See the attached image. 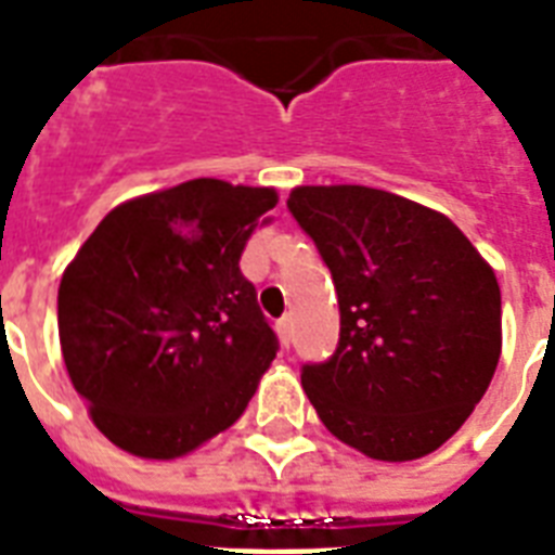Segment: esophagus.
Segmentation results:
<instances>
[{
	"label": "esophagus",
	"instance_id": "34e87169",
	"mask_svg": "<svg viewBox=\"0 0 555 555\" xmlns=\"http://www.w3.org/2000/svg\"><path fill=\"white\" fill-rule=\"evenodd\" d=\"M276 331H279V339H282V346H291V334H294V322L291 317H282L276 322Z\"/></svg>",
	"mask_w": 555,
	"mask_h": 555
}]
</instances>
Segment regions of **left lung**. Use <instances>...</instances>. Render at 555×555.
<instances>
[{"label":"left lung","instance_id":"left-lung-1","mask_svg":"<svg viewBox=\"0 0 555 555\" xmlns=\"http://www.w3.org/2000/svg\"><path fill=\"white\" fill-rule=\"evenodd\" d=\"M331 270L339 343L302 365L331 435L377 461L447 443L501 357L495 273L447 216L371 186H296L287 198Z\"/></svg>","mask_w":555,"mask_h":555}]
</instances>
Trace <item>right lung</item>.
Wrapping results in <instances>:
<instances>
[{
  "mask_svg": "<svg viewBox=\"0 0 555 555\" xmlns=\"http://www.w3.org/2000/svg\"><path fill=\"white\" fill-rule=\"evenodd\" d=\"M268 186L195 178L115 207L65 268L60 346L115 447L178 457L233 426L279 351L238 268Z\"/></svg>",
  "mask_w": 555,
  "mask_h": 555,
  "instance_id": "add662e5",
  "label": "right lung"
}]
</instances>
